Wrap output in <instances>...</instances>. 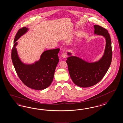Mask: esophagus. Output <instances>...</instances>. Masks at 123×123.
<instances>
[{"label":"esophagus","instance_id":"esophagus-1","mask_svg":"<svg viewBox=\"0 0 123 123\" xmlns=\"http://www.w3.org/2000/svg\"><path fill=\"white\" fill-rule=\"evenodd\" d=\"M62 56L64 58H65L67 57V53L66 52H64L62 54Z\"/></svg>","mask_w":123,"mask_h":123}]
</instances>
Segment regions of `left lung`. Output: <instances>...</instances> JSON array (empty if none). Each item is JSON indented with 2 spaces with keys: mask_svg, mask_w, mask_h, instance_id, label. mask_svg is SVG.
Listing matches in <instances>:
<instances>
[{
  "mask_svg": "<svg viewBox=\"0 0 123 123\" xmlns=\"http://www.w3.org/2000/svg\"><path fill=\"white\" fill-rule=\"evenodd\" d=\"M94 35H101L105 39V49L102 57L98 61L89 62L78 56L69 57L67 63L70 77L74 84L82 88H87L98 84L104 76L111 62L112 52L111 41L108 31L98 25H94Z\"/></svg>",
  "mask_w": 123,
  "mask_h": 123,
  "instance_id": "8db88e82",
  "label": "left lung"
}]
</instances>
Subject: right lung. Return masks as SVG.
I'll return each instance as SVG.
<instances>
[{"label":"right lung","mask_w":123,"mask_h":123,"mask_svg":"<svg viewBox=\"0 0 123 123\" xmlns=\"http://www.w3.org/2000/svg\"><path fill=\"white\" fill-rule=\"evenodd\" d=\"M29 30L25 27L20 29L14 40L11 56L18 76L26 86L35 90H43L48 88L53 82L56 66L59 62L58 53L60 49H51L43 52L39 60L31 64L21 61L18 54L17 41Z\"/></svg>","instance_id":"add662e5"}]
</instances>
